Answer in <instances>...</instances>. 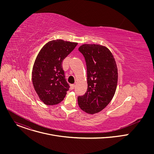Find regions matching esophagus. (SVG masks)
Segmentation results:
<instances>
[{
  "mask_svg": "<svg viewBox=\"0 0 154 154\" xmlns=\"http://www.w3.org/2000/svg\"><path fill=\"white\" fill-rule=\"evenodd\" d=\"M74 87H75V85L74 84L70 85V89L71 90H73L74 88Z\"/></svg>",
  "mask_w": 154,
  "mask_h": 154,
  "instance_id": "1",
  "label": "esophagus"
}]
</instances>
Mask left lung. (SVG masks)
I'll list each match as a JSON object with an SVG mask.
<instances>
[{"label": "left lung", "instance_id": "left-lung-1", "mask_svg": "<svg viewBox=\"0 0 154 154\" xmlns=\"http://www.w3.org/2000/svg\"><path fill=\"white\" fill-rule=\"evenodd\" d=\"M79 51L85 57L87 68V91L78 97L79 107L88 114H95L110 102L116 92L118 68L115 58L106 47L85 44Z\"/></svg>", "mask_w": 154, "mask_h": 154}]
</instances>
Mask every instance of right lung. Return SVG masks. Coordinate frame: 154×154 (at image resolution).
<instances>
[{"label":"right lung","mask_w":154,"mask_h":154,"mask_svg":"<svg viewBox=\"0 0 154 154\" xmlns=\"http://www.w3.org/2000/svg\"><path fill=\"white\" fill-rule=\"evenodd\" d=\"M77 44L52 40L46 43L38 54L32 70V82L39 99L46 105L59 103L69 90L62 63Z\"/></svg>","instance_id":"add662e5"}]
</instances>
